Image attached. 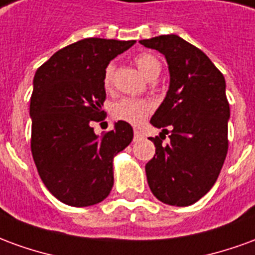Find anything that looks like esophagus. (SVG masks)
I'll return each instance as SVG.
<instances>
[{
	"label": "esophagus",
	"mask_w": 255,
	"mask_h": 255,
	"mask_svg": "<svg viewBox=\"0 0 255 255\" xmlns=\"http://www.w3.org/2000/svg\"><path fill=\"white\" fill-rule=\"evenodd\" d=\"M142 138H143V133L138 131V129H135V132H133V140H140Z\"/></svg>",
	"instance_id": "obj_1"
}]
</instances>
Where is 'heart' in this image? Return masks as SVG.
Instances as JSON below:
<instances>
[{
	"label": "heart",
	"instance_id": "b5f03b06",
	"mask_svg": "<svg viewBox=\"0 0 255 255\" xmlns=\"http://www.w3.org/2000/svg\"><path fill=\"white\" fill-rule=\"evenodd\" d=\"M135 64L139 68V71L147 79H155L161 72L160 60L150 53L139 54L138 57L135 58ZM113 71H115V65L109 64L106 67L105 75H104L105 87L111 86ZM150 112H151V105L147 101L135 100V98H123V100L117 101L112 108V115L115 119L127 122L133 126H138L143 122Z\"/></svg>",
	"mask_w": 255,
	"mask_h": 255
}]
</instances>
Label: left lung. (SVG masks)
I'll list each match as a JSON object with an SVG mask.
<instances>
[{
  "mask_svg": "<svg viewBox=\"0 0 255 255\" xmlns=\"http://www.w3.org/2000/svg\"><path fill=\"white\" fill-rule=\"evenodd\" d=\"M164 54L169 89L151 117L161 128L155 154L146 164L151 192L172 206L192 205L213 187L228 151L230 104L225 79L209 57L175 34L139 41ZM171 128L170 143L162 133Z\"/></svg>",
  "mask_w": 255,
  "mask_h": 255,
  "instance_id": "1",
  "label": "left lung"
}]
</instances>
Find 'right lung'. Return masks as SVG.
<instances>
[{"mask_svg": "<svg viewBox=\"0 0 255 255\" xmlns=\"http://www.w3.org/2000/svg\"><path fill=\"white\" fill-rule=\"evenodd\" d=\"M135 41L86 38L53 54L34 76L31 151L42 182L58 201L83 208L113 187V158L131 143L132 127L119 120L98 136L105 117L106 67Z\"/></svg>", "mask_w": 255, "mask_h": 255, "instance_id": "1", "label": "right lung"}]
</instances>
